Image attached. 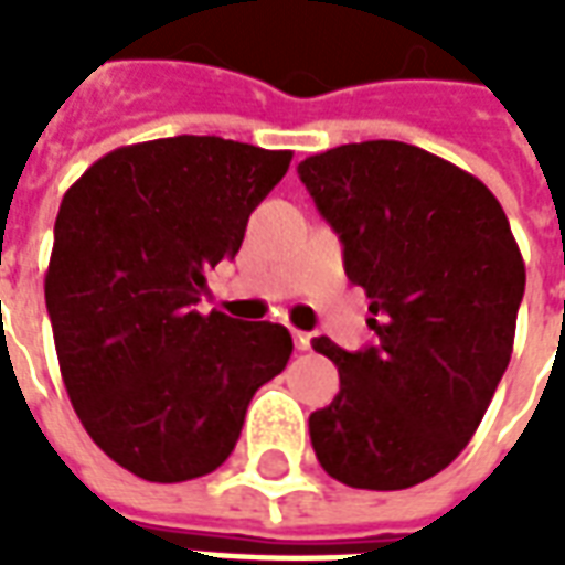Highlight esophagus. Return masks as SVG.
<instances>
[{"instance_id":"34e87169","label":"esophagus","mask_w":565,"mask_h":565,"mask_svg":"<svg viewBox=\"0 0 565 565\" xmlns=\"http://www.w3.org/2000/svg\"><path fill=\"white\" fill-rule=\"evenodd\" d=\"M294 342H296V348H299V351H308V348H311V335H308V332H302V330H294Z\"/></svg>"}]
</instances>
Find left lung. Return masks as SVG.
<instances>
[{"mask_svg":"<svg viewBox=\"0 0 565 565\" xmlns=\"http://www.w3.org/2000/svg\"><path fill=\"white\" fill-rule=\"evenodd\" d=\"M344 245L379 342L315 351L339 366V396L308 417L335 481L405 490L457 460L511 360L523 299L521 247L475 174L405 141H360L299 162Z\"/></svg>","mask_w":565,"mask_h":565,"instance_id":"1","label":"left lung"}]
</instances>
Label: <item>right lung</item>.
Wrapping results in <instances>:
<instances>
[{
	"label": "right lung",
	"instance_id": "1",
	"mask_svg": "<svg viewBox=\"0 0 565 565\" xmlns=\"http://www.w3.org/2000/svg\"><path fill=\"white\" fill-rule=\"evenodd\" d=\"M290 160L174 136L105 153L63 196L44 275L63 384L93 441L145 481L214 472L294 354L281 323L196 308Z\"/></svg>",
	"mask_w": 565,
	"mask_h": 565
}]
</instances>
